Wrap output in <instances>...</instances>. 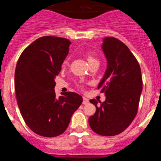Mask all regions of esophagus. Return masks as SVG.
<instances>
[{"mask_svg":"<svg viewBox=\"0 0 161 161\" xmlns=\"http://www.w3.org/2000/svg\"><path fill=\"white\" fill-rule=\"evenodd\" d=\"M89 103V99L86 97H83V104L84 105H87Z\"/></svg>","mask_w":161,"mask_h":161,"instance_id":"obj_1","label":"esophagus"}]
</instances>
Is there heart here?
Segmentation results:
<instances>
[{
	"label": "heart",
	"mask_w": 161,
	"mask_h": 161,
	"mask_svg": "<svg viewBox=\"0 0 161 161\" xmlns=\"http://www.w3.org/2000/svg\"><path fill=\"white\" fill-rule=\"evenodd\" d=\"M87 59H88V62H89V64L90 63V62H92V61L97 60V59H95V58L93 57V56H92V55H88ZM68 64V59H65V60L63 62V67H65L67 64Z\"/></svg>",
	"instance_id": "obj_1"
}]
</instances>
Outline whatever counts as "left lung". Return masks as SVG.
I'll return each instance as SVG.
<instances>
[{
	"label": "left lung",
	"instance_id": "left-lung-1",
	"mask_svg": "<svg viewBox=\"0 0 161 161\" xmlns=\"http://www.w3.org/2000/svg\"><path fill=\"white\" fill-rule=\"evenodd\" d=\"M102 49L107 59L106 72L98 85L106 101L89 102L97 108L89 123L95 133L114 136L124 131L136 118L143 89L140 66L135 55L122 41L113 37L104 38Z\"/></svg>",
	"mask_w": 161,
	"mask_h": 161
}]
</instances>
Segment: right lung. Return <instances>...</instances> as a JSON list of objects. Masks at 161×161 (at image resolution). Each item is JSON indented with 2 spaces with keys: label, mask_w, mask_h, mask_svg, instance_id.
Returning a JSON list of instances; mask_svg holds the SVG:
<instances>
[{
  "label": "right lung",
  "mask_w": 161,
  "mask_h": 161,
  "mask_svg": "<svg viewBox=\"0 0 161 161\" xmlns=\"http://www.w3.org/2000/svg\"><path fill=\"white\" fill-rule=\"evenodd\" d=\"M70 44L68 38L41 37L24 50L17 64L14 88L20 112L29 128L44 137L63 134L83 102L73 92L56 97L54 90Z\"/></svg>",
  "instance_id": "obj_1"
}]
</instances>
